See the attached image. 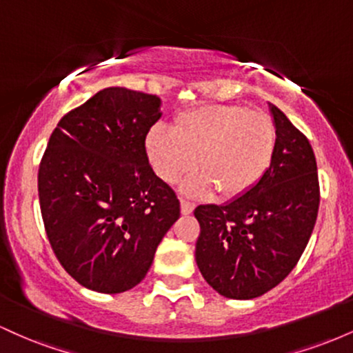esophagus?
<instances>
[{"instance_id":"obj_1","label":"esophagus","mask_w":353,"mask_h":353,"mask_svg":"<svg viewBox=\"0 0 353 353\" xmlns=\"http://www.w3.org/2000/svg\"><path fill=\"white\" fill-rule=\"evenodd\" d=\"M194 210V204L192 202L185 201V199H181V212L184 214V216H188V214H190Z\"/></svg>"}]
</instances>
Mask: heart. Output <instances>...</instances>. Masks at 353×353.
<instances>
[{
    "instance_id": "obj_1",
    "label": "heart",
    "mask_w": 353,
    "mask_h": 353,
    "mask_svg": "<svg viewBox=\"0 0 353 353\" xmlns=\"http://www.w3.org/2000/svg\"><path fill=\"white\" fill-rule=\"evenodd\" d=\"M275 151L270 116L242 106H204L182 112L171 132L156 128L145 137V152L154 172L168 184L181 181L196 168L199 176L184 190L224 197L247 192L264 177Z\"/></svg>"
}]
</instances>
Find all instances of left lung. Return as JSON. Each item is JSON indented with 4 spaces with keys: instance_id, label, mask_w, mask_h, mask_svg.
<instances>
[{
    "instance_id": "obj_1",
    "label": "left lung",
    "mask_w": 353,
    "mask_h": 353,
    "mask_svg": "<svg viewBox=\"0 0 353 353\" xmlns=\"http://www.w3.org/2000/svg\"><path fill=\"white\" fill-rule=\"evenodd\" d=\"M272 163L261 181L224 205H197L196 262L228 299H255L297 265L317 221V163L305 136L274 104Z\"/></svg>"
}]
</instances>
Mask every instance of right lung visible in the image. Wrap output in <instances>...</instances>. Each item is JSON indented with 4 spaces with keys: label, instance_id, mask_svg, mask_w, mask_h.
I'll use <instances>...</instances> for the list:
<instances>
[{
    "label": "right lung",
    "instance_id": "obj_1",
    "mask_svg": "<svg viewBox=\"0 0 353 353\" xmlns=\"http://www.w3.org/2000/svg\"><path fill=\"white\" fill-rule=\"evenodd\" d=\"M161 114L157 96L106 88L63 116L50 137L38 172L44 229L59 264L86 289L136 287L181 216L145 152Z\"/></svg>",
    "mask_w": 353,
    "mask_h": 353
}]
</instances>
